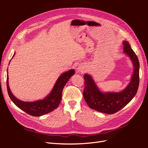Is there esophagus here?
Masks as SVG:
<instances>
[{
	"mask_svg": "<svg viewBox=\"0 0 148 148\" xmlns=\"http://www.w3.org/2000/svg\"><path fill=\"white\" fill-rule=\"evenodd\" d=\"M77 71L79 73H83L84 71V67L83 65H79L77 68Z\"/></svg>",
	"mask_w": 148,
	"mask_h": 148,
	"instance_id": "34e87169",
	"label": "esophagus"
}]
</instances>
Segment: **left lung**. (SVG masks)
<instances>
[{
	"mask_svg": "<svg viewBox=\"0 0 148 148\" xmlns=\"http://www.w3.org/2000/svg\"><path fill=\"white\" fill-rule=\"evenodd\" d=\"M122 43L123 52L130 59L134 67L131 81L123 90L120 92H102L91 75L86 73L84 75V99L90 108L100 112L108 114L117 112L132 101L138 91L140 82V63L138 57L128 41H124Z\"/></svg>",
	"mask_w": 148,
	"mask_h": 148,
	"instance_id": "obj_1",
	"label": "left lung"
}]
</instances>
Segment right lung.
<instances>
[{
  "label": "right lung",
  "instance_id": "obj_1",
  "mask_svg": "<svg viewBox=\"0 0 148 148\" xmlns=\"http://www.w3.org/2000/svg\"><path fill=\"white\" fill-rule=\"evenodd\" d=\"M15 54V52L13 57H14ZM74 73L75 70H70L62 73L58 78L51 92L43 99L34 102H25L18 99L11 92L9 85H8L7 69V88L8 96L12 102L20 109L25 111L26 113L32 116H35V117H39V116L51 112L59 106L62 100V91L65 85Z\"/></svg>",
  "mask_w": 148,
  "mask_h": 148
}]
</instances>
